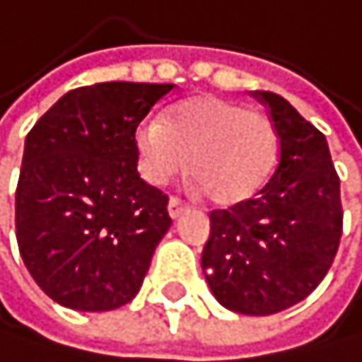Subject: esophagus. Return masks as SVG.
<instances>
[{"label": "esophagus", "mask_w": 362, "mask_h": 362, "mask_svg": "<svg viewBox=\"0 0 362 362\" xmlns=\"http://www.w3.org/2000/svg\"><path fill=\"white\" fill-rule=\"evenodd\" d=\"M185 211H187V204H185L180 197H175V195H173V197L169 199V215L173 217V220H177V217L182 215Z\"/></svg>", "instance_id": "esophagus-1"}]
</instances>
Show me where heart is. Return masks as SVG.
<instances>
[{"label": "heart", "instance_id": "heart-1", "mask_svg": "<svg viewBox=\"0 0 362 362\" xmlns=\"http://www.w3.org/2000/svg\"><path fill=\"white\" fill-rule=\"evenodd\" d=\"M140 169L153 185L182 171L217 204H233L259 189L279 151L272 118L224 96H195L165 120H147L136 132Z\"/></svg>", "mask_w": 362, "mask_h": 362}]
</instances>
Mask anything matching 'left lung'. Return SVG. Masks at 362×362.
Returning <instances> with one entry per match:
<instances>
[{"label": "left lung", "mask_w": 362, "mask_h": 362, "mask_svg": "<svg viewBox=\"0 0 362 362\" xmlns=\"http://www.w3.org/2000/svg\"><path fill=\"white\" fill-rule=\"evenodd\" d=\"M250 94L277 127V167L252 197L211 211L202 268L224 308L266 317L323 281L339 250L343 206L325 136L279 94Z\"/></svg>", "instance_id": "8db88e82"}]
</instances>
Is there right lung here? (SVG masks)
<instances>
[{
	"label": "right lung",
	"instance_id": "obj_1",
	"mask_svg": "<svg viewBox=\"0 0 362 362\" xmlns=\"http://www.w3.org/2000/svg\"><path fill=\"white\" fill-rule=\"evenodd\" d=\"M171 83L110 81L61 96L25 136L15 193L21 259L57 303H129L171 226L169 197L138 173L136 129Z\"/></svg>",
	"mask_w": 362,
	"mask_h": 362
}]
</instances>
